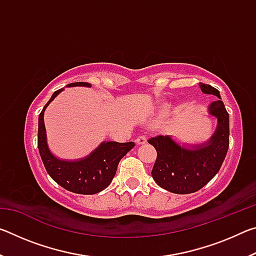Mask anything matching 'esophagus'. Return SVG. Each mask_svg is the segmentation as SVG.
I'll return each mask as SVG.
<instances>
[{"label":"esophagus","instance_id":"1","mask_svg":"<svg viewBox=\"0 0 256 256\" xmlns=\"http://www.w3.org/2000/svg\"><path fill=\"white\" fill-rule=\"evenodd\" d=\"M136 142L138 144H146V138L144 136H138L136 138Z\"/></svg>","mask_w":256,"mask_h":256}]
</instances>
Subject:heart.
I'll return each mask as SVG.
<instances>
[{"instance_id":"1","label":"heart","mask_w":256,"mask_h":256,"mask_svg":"<svg viewBox=\"0 0 256 256\" xmlns=\"http://www.w3.org/2000/svg\"><path fill=\"white\" fill-rule=\"evenodd\" d=\"M168 108H170V107H168V106H164V112H167V110H168Z\"/></svg>"}]
</instances>
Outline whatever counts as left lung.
<instances>
[{
    "instance_id": "left-lung-1",
    "label": "left lung",
    "mask_w": 256,
    "mask_h": 256,
    "mask_svg": "<svg viewBox=\"0 0 256 256\" xmlns=\"http://www.w3.org/2000/svg\"><path fill=\"white\" fill-rule=\"evenodd\" d=\"M203 94H214L216 100L208 112L216 118L214 133L201 144H183L170 136H158L148 141L157 150L152 178L160 188L176 194H190L201 190L214 178L226 157L229 146V115L218 90L200 84Z\"/></svg>"
}]
</instances>
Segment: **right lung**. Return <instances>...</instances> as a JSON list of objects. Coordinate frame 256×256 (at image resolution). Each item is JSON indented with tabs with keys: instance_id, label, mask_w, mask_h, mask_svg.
Masks as SVG:
<instances>
[{
	"instance_id": "right-lung-1",
	"label": "right lung",
	"mask_w": 256,
	"mask_h": 256,
	"mask_svg": "<svg viewBox=\"0 0 256 256\" xmlns=\"http://www.w3.org/2000/svg\"><path fill=\"white\" fill-rule=\"evenodd\" d=\"M92 86L86 82H74L66 86ZM64 88L56 90L42 108L38 118V149L48 175L56 183L68 190L78 194H96L112 183L118 162L134 146V142L104 141L92 154L78 160L60 159L50 152L47 144L44 112L47 106Z\"/></svg>"
}]
</instances>
